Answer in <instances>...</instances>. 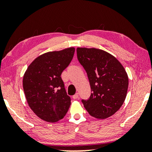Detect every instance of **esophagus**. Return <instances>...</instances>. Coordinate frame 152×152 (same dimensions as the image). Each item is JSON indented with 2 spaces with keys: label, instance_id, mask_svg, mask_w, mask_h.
<instances>
[{
  "label": "esophagus",
  "instance_id": "1",
  "mask_svg": "<svg viewBox=\"0 0 152 152\" xmlns=\"http://www.w3.org/2000/svg\"><path fill=\"white\" fill-rule=\"evenodd\" d=\"M78 97H79V95H78V93H75V94L73 96H72V98H73L74 99H78Z\"/></svg>",
  "mask_w": 152,
  "mask_h": 152
}]
</instances>
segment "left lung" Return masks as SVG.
<instances>
[{"label": "left lung", "mask_w": 152, "mask_h": 152, "mask_svg": "<svg viewBox=\"0 0 152 152\" xmlns=\"http://www.w3.org/2000/svg\"><path fill=\"white\" fill-rule=\"evenodd\" d=\"M77 55L92 91L88 99L82 100L84 108L97 119L110 117L125 100L129 85L125 69L115 57L102 50L77 48Z\"/></svg>", "instance_id": "8db88e82"}]
</instances>
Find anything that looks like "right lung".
Returning <instances> with one entry per match:
<instances>
[{
  "label": "right lung",
  "instance_id": "obj_1",
  "mask_svg": "<svg viewBox=\"0 0 152 152\" xmlns=\"http://www.w3.org/2000/svg\"><path fill=\"white\" fill-rule=\"evenodd\" d=\"M75 48L44 53L27 68L23 86L28 104L39 118L56 122L64 118L70 106L61 75L72 61Z\"/></svg>",
  "mask_w": 152,
  "mask_h": 152
}]
</instances>
